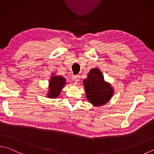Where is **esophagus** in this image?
Instances as JSON below:
<instances>
[{
	"mask_svg": "<svg viewBox=\"0 0 154 154\" xmlns=\"http://www.w3.org/2000/svg\"><path fill=\"white\" fill-rule=\"evenodd\" d=\"M80 76L79 75H74V76H73V77H72V80H73V81H74L75 82L77 83L78 81L80 80Z\"/></svg>",
	"mask_w": 154,
	"mask_h": 154,
	"instance_id": "1",
	"label": "esophagus"
}]
</instances>
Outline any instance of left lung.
<instances>
[{
	"label": "left lung",
	"mask_w": 154,
	"mask_h": 154,
	"mask_svg": "<svg viewBox=\"0 0 154 154\" xmlns=\"http://www.w3.org/2000/svg\"><path fill=\"white\" fill-rule=\"evenodd\" d=\"M82 82L87 100L94 106L104 105L114 94L113 87L104 80L102 72L97 68H92Z\"/></svg>",
	"instance_id": "8db88e82"
}]
</instances>
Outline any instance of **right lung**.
<instances>
[{
    "label": "right lung",
    "mask_w": 154,
    "mask_h": 154,
    "mask_svg": "<svg viewBox=\"0 0 154 154\" xmlns=\"http://www.w3.org/2000/svg\"><path fill=\"white\" fill-rule=\"evenodd\" d=\"M66 84L67 82L64 77L56 76L54 73H52L50 80H49L48 91L46 97L49 98H56L58 97Z\"/></svg>",
    "instance_id": "add662e5"
}]
</instances>
